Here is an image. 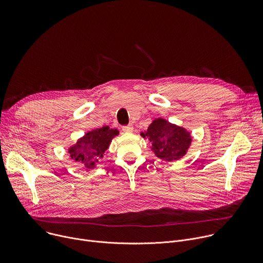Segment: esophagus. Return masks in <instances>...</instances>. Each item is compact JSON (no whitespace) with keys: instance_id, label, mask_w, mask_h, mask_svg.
<instances>
[{"instance_id":"esophagus-1","label":"esophagus","mask_w":263,"mask_h":263,"mask_svg":"<svg viewBox=\"0 0 263 263\" xmlns=\"http://www.w3.org/2000/svg\"><path fill=\"white\" fill-rule=\"evenodd\" d=\"M122 130H123L125 133H131V132H133V126H132V125L124 126V127L122 128Z\"/></svg>"}]
</instances>
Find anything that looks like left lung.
Instances as JSON below:
<instances>
[{
    "label": "left lung",
    "mask_w": 263,
    "mask_h": 263,
    "mask_svg": "<svg viewBox=\"0 0 263 263\" xmlns=\"http://www.w3.org/2000/svg\"><path fill=\"white\" fill-rule=\"evenodd\" d=\"M140 135L151 141L154 154L165 161H176L182 158L192 143L191 133L185 128L171 124L164 119H156L147 130Z\"/></svg>",
    "instance_id": "left-lung-1"
}]
</instances>
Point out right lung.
Returning a JSON list of instances; mask_svg holds the SVG:
<instances>
[{
  "label": "right lung",
  "mask_w": 263,
  "mask_h": 263,
  "mask_svg": "<svg viewBox=\"0 0 263 263\" xmlns=\"http://www.w3.org/2000/svg\"><path fill=\"white\" fill-rule=\"evenodd\" d=\"M117 135H119V131L110 129L108 126L91 130L68 147L69 157L86 168H95L104 157L112 138Z\"/></svg>",
  "instance_id": "obj_1"
}]
</instances>
